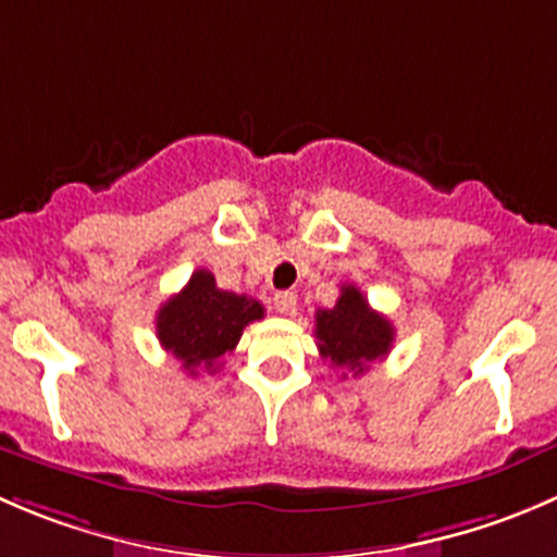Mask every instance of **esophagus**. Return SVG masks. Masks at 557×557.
Segmentation results:
<instances>
[{
  "label": "esophagus",
  "instance_id": "obj_1",
  "mask_svg": "<svg viewBox=\"0 0 557 557\" xmlns=\"http://www.w3.org/2000/svg\"><path fill=\"white\" fill-rule=\"evenodd\" d=\"M274 310H277L280 315H294L296 312L294 290H277V294H274Z\"/></svg>",
  "mask_w": 557,
  "mask_h": 557
}]
</instances>
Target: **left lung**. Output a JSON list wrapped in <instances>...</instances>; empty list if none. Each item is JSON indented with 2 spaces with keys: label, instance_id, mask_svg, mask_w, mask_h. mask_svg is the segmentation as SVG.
Wrapping results in <instances>:
<instances>
[{
  "label": "left lung",
  "instance_id": "1",
  "mask_svg": "<svg viewBox=\"0 0 557 557\" xmlns=\"http://www.w3.org/2000/svg\"><path fill=\"white\" fill-rule=\"evenodd\" d=\"M315 337L323 359L334 367H348L356 377L370 361L383 359L392 350L394 326L367 305L356 285H343L337 305L315 312Z\"/></svg>",
  "mask_w": 557,
  "mask_h": 557
}]
</instances>
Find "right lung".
Wrapping results in <instances>:
<instances>
[{"label": "right lung", "instance_id": "obj_1", "mask_svg": "<svg viewBox=\"0 0 557 557\" xmlns=\"http://www.w3.org/2000/svg\"><path fill=\"white\" fill-rule=\"evenodd\" d=\"M263 305L245 294L220 290L207 269L171 296L158 312V339L190 375L218 370V361L236 348L247 323L261 321Z\"/></svg>", "mask_w": 557, "mask_h": 557}]
</instances>
